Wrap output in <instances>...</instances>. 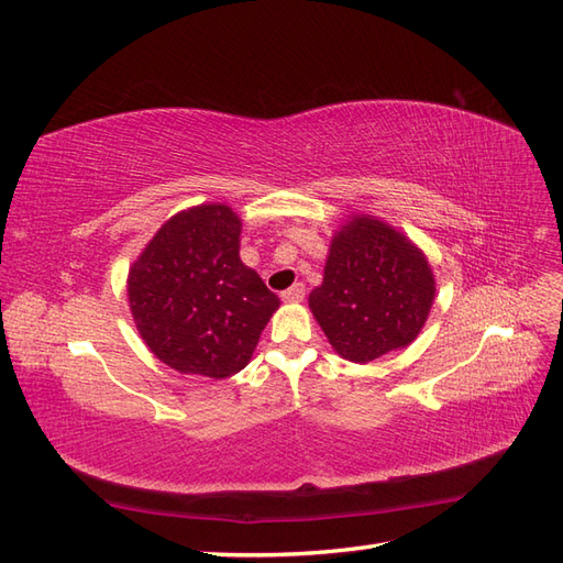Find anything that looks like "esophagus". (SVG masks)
I'll return each instance as SVG.
<instances>
[{"label": "esophagus", "instance_id": "34e87169", "mask_svg": "<svg viewBox=\"0 0 563 563\" xmlns=\"http://www.w3.org/2000/svg\"><path fill=\"white\" fill-rule=\"evenodd\" d=\"M305 298V284H294L291 288H286V291H282V300L284 302H300Z\"/></svg>", "mask_w": 563, "mask_h": 563}]
</instances>
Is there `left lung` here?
I'll return each mask as SVG.
<instances>
[{"mask_svg":"<svg viewBox=\"0 0 563 563\" xmlns=\"http://www.w3.org/2000/svg\"><path fill=\"white\" fill-rule=\"evenodd\" d=\"M434 275L406 236L371 216H354L333 236L310 310L333 350L366 364L406 347L424 327Z\"/></svg>","mask_w":563,"mask_h":563,"instance_id":"obj_1","label":"left lung"}]
</instances>
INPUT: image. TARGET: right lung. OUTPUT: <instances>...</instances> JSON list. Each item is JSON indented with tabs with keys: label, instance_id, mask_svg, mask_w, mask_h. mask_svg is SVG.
<instances>
[{
	"label": "right lung",
	"instance_id": "obj_1",
	"mask_svg": "<svg viewBox=\"0 0 563 563\" xmlns=\"http://www.w3.org/2000/svg\"><path fill=\"white\" fill-rule=\"evenodd\" d=\"M242 220L203 203L159 228L129 272V302L145 345L180 373L242 371L279 298L240 261Z\"/></svg>",
	"mask_w": 563,
	"mask_h": 563
}]
</instances>
